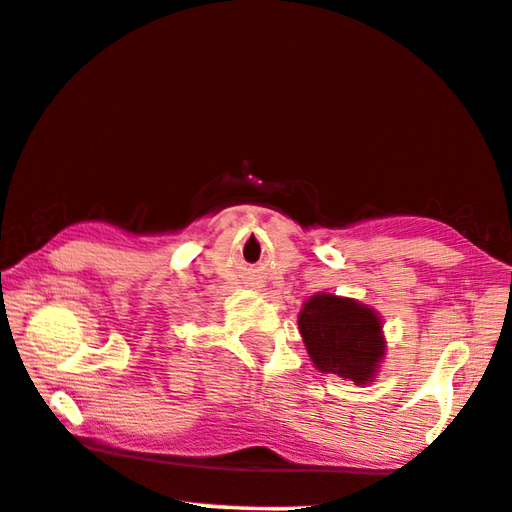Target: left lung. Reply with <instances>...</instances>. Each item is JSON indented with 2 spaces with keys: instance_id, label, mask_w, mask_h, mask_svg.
<instances>
[{
  "instance_id": "8db88e82",
  "label": "left lung",
  "mask_w": 512,
  "mask_h": 512,
  "mask_svg": "<svg viewBox=\"0 0 512 512\" xmlns=\"http://www.w3.org/2000/svg\"><path fill=\"white\" fill-rule=\"evenodd\" d=\"M298 330L316 369L358 385L373 378L385 355L376 312L351 298L312 296L298 316Z\"/></svg>"
}]
</instances>
